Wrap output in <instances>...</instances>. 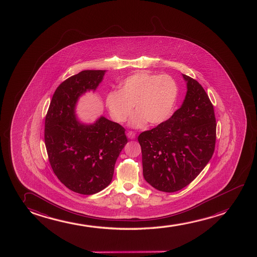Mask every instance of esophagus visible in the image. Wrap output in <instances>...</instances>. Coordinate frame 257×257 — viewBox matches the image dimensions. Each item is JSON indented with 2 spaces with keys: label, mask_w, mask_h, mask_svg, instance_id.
I'll return each mask as SVG.
<instances>
[{
  "label": "esophagus",
  "mask_w": 257,
  "mask_h": 257,
  "mask_svg": "<svg viewBox=\"0 0 257 257\" xmlns=\"http://www.w3.org/2000/svg\"><path fill=\"white\" fill-rule=\"evenodd\" d=\"M126 137L130 138V139H135V138H136V133L133 132V131H128V132L126 133Z\"/></svg>",
  "instance_id": "34e87169"
}]
</instances>
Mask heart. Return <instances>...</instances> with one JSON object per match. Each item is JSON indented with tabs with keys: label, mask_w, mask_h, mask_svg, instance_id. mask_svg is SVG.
I'll use <instances>...</instances> for the list:
<instances>
[{
	"label": "heart",
	"mask_w": 257,
	"mask_h": 257,
	"mask_svg": "<svg viewBox=\"0 0 257 257\" xmlns=\"http://www.w3.org/2000/svg\"><path fill=\"white\" fill-rule=\"evenodd\" d=\"M179 85L173 76L139 71L123 80L120 90L109 91L105 105L116 122L123 123L133 108L138 112L130 120L133 127L165 121L177 101Z\"/></svg>",
	"instance_id": "heart-1"
}]
</instances>
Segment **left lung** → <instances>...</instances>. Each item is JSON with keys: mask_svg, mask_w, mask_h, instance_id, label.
Here are the masks:
<instances>
[{"mask_svg": "<svg viewBox=\"0 0 257 257\" xmlns=\"http://www.w3.org/2000/svg\"><path fill=\"white\" fill-rule=\"evenodd\" d=\"M187 93L171 118L138 137L145 181L159 191L181 190L197 177L213 155L216 118L203 86L182 74Z\"/></svg>", "mask_w": 257, "mask_h": 257, "instance_id": "obj_1", "label": "left lung"}]
</instances>
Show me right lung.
Segmentation results:
<instances>
[{
    "mask_svg": "<svg viewBox=\"0 0 257 257\" xmlns=\"http://www.w3.org/2000/svg\"><path fill=\"white\" fill-rule=\"evenodd\" d=\"M105 70H83L54 91L45 120V145L51 167L62 184L82 195H93L112 181L119 153L127 143L118 123L99 117L84 124L76 116L80 96L96 90Z\"/></svg>",
    "mask_w": 257,
    "mask_h": 257,
    "instance_id": "right-lung-1",
    "label": "right lung"
}]
</instances>
